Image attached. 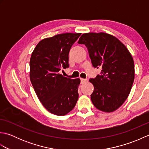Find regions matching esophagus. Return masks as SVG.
<instances>
[{
	"label": "esophagus",
	"instance_id": "obj_1",
	"mask_svg": "<svg viewBox=\"0 0 149 149\" xmlns=\"http://www.w3.org/2000/svg\"><path fill=\"white\" fill-rule=\"evenodd\" d=\"M86 79L81 78V83H84V82H86Z\"/></svg>",
	"mask_w": 149,
	"mask_h": 149
}]
</instances>
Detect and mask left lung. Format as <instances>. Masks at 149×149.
Returning a JSON list of instances; mask_svg holds the SVG:
<instances>
[{"instance_id":"8db88e82","label":"left lung","mask_w":149,"mask_h":149,"mask_svg":"<svg viewBox=\"0 0 149 149\" xmlns=\"http://www.w3.org/2000/svg\"><path fill=\"white\" fill-rule=\"evenodd\" d=\"M78 43L87 47L94 68L102 67L100 75L90 79L94 90L91 100L95 107L110 113L127 99L134 79L132 57L116 37L105 33H88L82 35Z\"/></svg>"}]
</instances>
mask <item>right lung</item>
Wrapping results in <instances>:
<instances>
[{
	"instance_id": "obj_1",
	"label": "right lung",
	"mask_w": 149,
	"mask_h": 149,
	"mask_svg": "<svg viewBox=\"0 0 149 149\" xmlns=\"http://www.w3.org/2000/svg\"><path fill=\"white\" fill-rule=\"evenodd\" d=\"M81 33H63L38 43L30 59V80L44 107L54 115H65L78 100L80 79L59 74L69 66L68 54Z\"/></svg>"
}]
</instances>
